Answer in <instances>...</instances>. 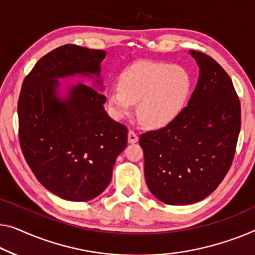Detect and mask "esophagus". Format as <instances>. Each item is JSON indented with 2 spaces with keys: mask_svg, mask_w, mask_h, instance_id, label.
Segmentation results:
<instances>
[{
  "mask_svg": "<svg viewBox=\"0 0 255 255\" xmlns=\"http://www.w3.org/2000/svg\"><path fill=\"white\" fill-rule=\"evenodd\" d=\"M137 140H138V135L136 134L135 131L129 130V131H128V143L134 144V143L137 142Z\"/></svg>",
  "mask_w": 255,
  "mask_h": 255,
  "instance_id": "esophagus-1",
  "label": "esophagus"
}]
</instances>
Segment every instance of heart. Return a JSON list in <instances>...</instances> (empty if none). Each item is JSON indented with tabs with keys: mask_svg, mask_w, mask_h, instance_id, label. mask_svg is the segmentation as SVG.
<instances>
[{
	"mask_svg": "<svg viewBox=\"0 0 255 255\" xmlns=\"http://www.w3.org/2000/svg\"><path fill=\"white\" fill-rule=\"evenodd\" d=\"M192 78L187 68L169 63L139 60L120 75L119 86L109 91L108 103L113 116L123 118L137 104L142 123L162 128L184 111L191 93Z\"/></svg>",
	"mask_w": 255,
	"mask_h": 255,
	"instance_id": "obj_1",
	"label": "heart"
}]
</instances>
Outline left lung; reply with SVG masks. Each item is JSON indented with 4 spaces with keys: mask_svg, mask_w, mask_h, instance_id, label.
I'll use <instances>...</instances> for the list:
<instances>
[{
    "mask_svg": "<svg viewBox=\"0 0 255 255\" xmlns=\"http://www.w3.org/2000/svg\"><path fill=\"white\" fill-rule=\"evenodd\" d=\"M189 54L199 78L188 106L168 126L139 137L147 188L168 205L198 203L219 187L241 131V103L229 75L210 56Z\"/></svg>",
    "mask_w": 255,
    "mask_h": 255,
    "instance_id": "1",
    "label": "left lung"
}]
</instances>
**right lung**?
<instances>
[{"mask_svg": "<svg viewBox=\"0 0 255 255\" xmlns=\"http://www.w3.org/2000/svg\"><path fill=\"white\" fill-rule=\"evenodd\" d=\"M105 56L104 50L62 45L35 64L19 95L22 154L37 181L65 200L100 196L127 145V128L104 109L101 64ZM74 76L88 77L94 85L67 84L63 95L59 80Z\"/></svg>", "mask_w": 255, "mask_h": 255, "instance_id": "obj_1", "label": "right lung"}]
</instances>
